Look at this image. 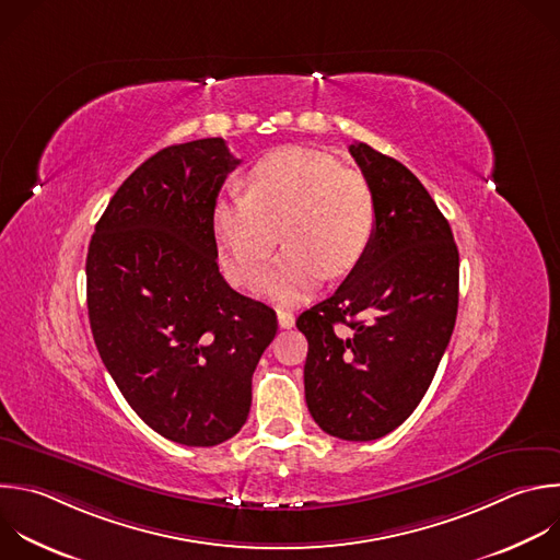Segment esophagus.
<instances>
[{
	"mask_svg": "<svg viewBox=\"0 0 560 560\" xmlns=\"http://www.w3.org/2000/svg\"><path fill=\"white\" fill-rule=\"evenodd\" d=\"M277 320H279V327L290 329L294 325V314L288 310H277Z\"/></svg>",
	"mask_w": 560,
	"mask_h": 560,
	"instance_id": "1",
	"label": "esophagus"
}]
</instances>
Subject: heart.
Instances as JSON below:
<instances>
[{
    "instance_id": "b5f03b06",
    "label": "heart",
    "mask_w": 560,
    "mask_h": 560,
    "mask_svg": "<svg viewBox=\"0 0 560 560\" xmlns=\"http://www.w3.org/2000/svg\"><path fill=\"white\" fill-rule=\"evenodd\" d=\"M213 231L233 279H250L281 240L285 250L257 288L283 303L310 296L325 279L351 272L376 233V198L360 171L327 151L281 147L246 175V196L220 198Z\"/></svg>"
}]
</instances>
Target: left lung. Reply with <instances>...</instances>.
Wrapping results in <instances>:
<instances>
[{
    "label": "left lung",
    "instance_id": "left-lung-1",
    "mask_svg": "<svg viewBox=\"0 0 560 560\" xmlns=\"http://www.w3.org/2000/svg\"><path fill=\"white\" fill-rule=\"evenodd\" d=\"M349 153L376 198V233L338 290L296 318L307 338L305 402L334 438L371 442L424 398L448 347L459 301L453 231L398 160L364 142ZM347 324L352 331H335Z\"/></svg>",
    "mask_w": 560,
    "mask_h": 560
}]
</instances>
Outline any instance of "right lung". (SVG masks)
Instances as JSON below:
<instances>
[{
  "mask_svg": "<svg viewBox=\"0 0 560 560\" xmlns=\"http://www.w3.org/2000/svg\"><path fill=\"white\" fill-rule=\"evenodd\" d=\"M240 164L222 138L171 144L109 200L88 248V314L122 398L162 438L215 446L246 424L277 314L218 266L213 207Z\"/></svg>",
  "mask_w": 560,
  "mask_h": 560,
  "instance_id": "obj_1",
  "label": "right lung"
}]
</instances>
